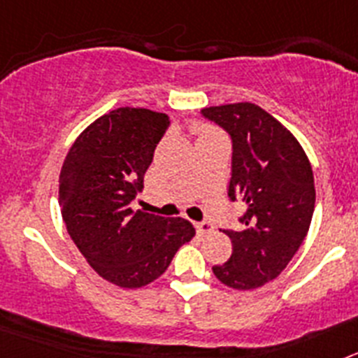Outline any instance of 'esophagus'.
Wrapping results in <instances>:
<instances>
[{
  "label": "esophagus",
  "mask_w": 358,
  "mask_h": 358,
  "mask_svg": "<svg viewBox=\"0 0 358 358\" xmlns=\"http://www.w3.org/2000/svg\"><path fill=\"white\" fill-rule=\"evenodd\" d=\"M195 227H197L199 235H208L213 231V224L208 222V220H201V222H195Z\"/></svg>",
  "instance_id": "1"
}]
</instances>
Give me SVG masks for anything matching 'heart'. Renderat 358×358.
Segmentation results:
<instances>
[{
  "label": "heart",
  "instance_id": "obj_1",
  "mask_svg": "<svg viewBox=\"0 0 358 358\" xmlns=\"http://www.w3.org/2000/svg\"><path fill=\"white\" fill-rule=\"evenodd\" d=\"M204 134H208V132H204Z\"/></svg>",
  "mask_w": 358,
  "mask_h": 358
}]
</instances>
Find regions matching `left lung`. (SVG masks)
<instances>
[{"instance_id":"1","label":"left lung","mask_w":358,"mask_h":358,"mask_svg":"<svg viewBox=\"0 0 358 358\" xmlns=\"http://www.w3.org/2000/svg\"><path fill=\"white\" fill-rule=\"evenodd\" d=\"M201 116L231 138L227 195L245 204L229 260L215 265L224 285L252 290L280 276L308 233L315 206L314 173L301 145L255 103L206 107Z\"/></svg>"}]
</instances>
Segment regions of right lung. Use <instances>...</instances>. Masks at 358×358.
<instances>
[{"label":"right lung","instance_id":"obj_1","mask_svg":"<svg viewBox=\"0 0 358 358\" xmlns=\"http://www.w3.org/2000/svg\"><path fill=\"white\" fill-rule=\"evenodd\" d=\"M169 127L164 113L118 107L78 136L62 164L59 206L66 229L87 264L123 289L159 278L195 235L185 218L131 208Z\"/></svg>","mask_w":358,"mask_h":358}]
</instances>
